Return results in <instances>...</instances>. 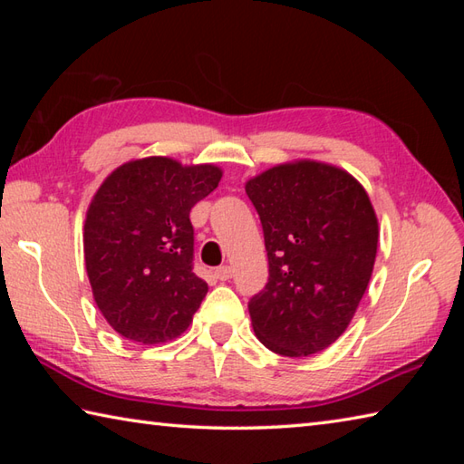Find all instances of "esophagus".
Returning <instances> with one entry per match:
<instances>
[{"label": "esophagus", "instance_id": "esophagus-1", "mask_svg": "<svg viewBox=\"0 0 464 464\" xmlns=\"http://www.w3.org/2000/svg\"><path fill=\"white\" fill-rule=\"evenodd\" d=\"M215 275H217V279H219V281H229L233 271H231L229 265H223V267H219V269L215 271Z\"/></svg>", "mask_w": 464, "mask_h": 464}]
</instances>
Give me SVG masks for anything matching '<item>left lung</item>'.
Listing matches in <instances>:
<instances>
[{
    "label": "left lung",
    "instance_id": "obj_1",
    "mask_svg": "<svg viewBox=\"0 0 464 464\" xmlns=\"http://www.w3.org/2000/svg\"><path fill=\"white\" fill-rule=\"evenodd\" d=\"M261 217L269 283L249 303L257 339L307 357L347 331L369 287L379 219L369 193L337 165L295 160L245 183Z\"/></svg>",
    "mask_w": 464,
    "mask_h": 464
}]
</instances>
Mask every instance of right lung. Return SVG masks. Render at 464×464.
Masks as SVG:
<instances>
[{"instance_id":"right-lung-1","label":"right lung","mask_w":464,"mask_h":464,"mask_svg":"<svg viewBox=\"0 0 464 464\" xmlns=\"http://www.w3.org/2000/svg\"><path fill=\"white\" fill-rule=\"evenodd\" d=\"M223 169L173 157L131 160L105 177L83 223V257L97 309L121 337L160 344L187 331L207 295L193 273L195 203Z\"/></svg>"}]
</instances>
